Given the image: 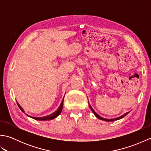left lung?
Segmentation results:
<instances>
[{
	"label": "left lung",
	"instance_id": "obj_1",
	"mask_svg": "<svg viewBox=\"0 0 151 151\" xmlns=\"http://www.w3.org/2000/svg\"><path fill=\"white\" fill-rule=\"evenodd\" d=\"M88 102H89V101H88ZM89 108H90V109L91 110V111H93V113L94 114H95V115L96 117H97V118H99V119H101V120H102V121H117V120H119V119H122L123 117H124L125 115H127L129 113V112H127V113H126V114H124V115H121V116H120V117H117V118H115V119H105V118H103V117H101L100 115H98L97 113H96V112L94 111V110L92 108V107H91V106L89 104Z\"/></svg>",
	"mask_w": 151,
	"mask_h": 151
}]
</instances>
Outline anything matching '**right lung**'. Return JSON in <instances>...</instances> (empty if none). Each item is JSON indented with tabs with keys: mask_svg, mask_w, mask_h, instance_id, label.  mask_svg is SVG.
Listing matches in <instances>:
<instances>
[{
	"mask_svg": "<svg viewBox=\"0 0 151 151\" xmlns=\"http://www.w3.org/2000/svg\"><path fill=\"white\" fill-rule=\"evenodd\" d=\"M63 100H62V102H61L60 107H59L58 108V110H57L56 111H54V113H52V114H50V115H47V116L40 117H32V116H30V115H28V117H31V118L34 119L38 120V121H47V120L53 119L56 118L57 116H58V115L60 114L61 111H62V108H63ZM17 105H18V106L19 107V108L21 109V110L22 112H24V110H23V109H22V108L21 106L19 104L18 102H17Z\"/></svg>",
	"mask_w": 151,
	"mask_h": 151,
	"instance_id": "right-lung-1",
	"label": "right lung"
}]
</instances>
